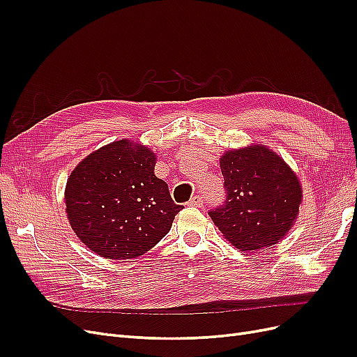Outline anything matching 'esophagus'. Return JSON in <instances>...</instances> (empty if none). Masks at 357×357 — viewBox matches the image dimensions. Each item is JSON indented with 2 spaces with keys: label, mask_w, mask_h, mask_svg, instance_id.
Here are the masks:
<instances>
[{
  "label": "esophagus",
  "mask_w": 357,
  "mask_h": 357,
  "mask_svg": "<svg viewBox=\"0 0 357 357\" xmlns=\"http://www.w3.org/2000/svg\"><path fill=\"white\" fill-rule=\"evenodd\" d=\"M188 205H191V207H201V205H202V198H201L199 195H194V197L190 199Z\"/></svg>",
  "instance_id": "1"
}]
</instances>
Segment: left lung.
Listing matches in <instances>:
<instances>
[{"mask_svg":"<svg viewBox=\"0 0 357 357\" xmlns=\"http://www.w3.org/2000/svg\"><path fill=\"white\" fill-rule=\"evenodd\" d=\"M226 204L208 214L240 250H260L282 240L303 204V188L289 165L265 144L227 150L220 158Z\"/></svg>","mask_w":357,"mask_h":357,"instance_id":"left-lung-1","label":"left lung"}]
</instances>
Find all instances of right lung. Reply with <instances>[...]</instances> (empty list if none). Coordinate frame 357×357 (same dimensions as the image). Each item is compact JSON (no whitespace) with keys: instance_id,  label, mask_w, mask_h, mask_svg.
Wrapping results in <instances>:
<instances>
[{"instance_id":"right-lung-1","label":"right lung","mask_w":357,"mask_h":357,"mask_svg":"<svg viewBox=\"0 0 357 357\" xmlns=\"http://www.w3.org/2000/svg\"><path fill=\"white\" fill-rule=\"evenodd\" d=\"M156 155L127 139L100 147L70 172L66 214L72 230L105 259L137 257L169 233L176 205L155 175Z\"/></svg>"}]
</instances>
